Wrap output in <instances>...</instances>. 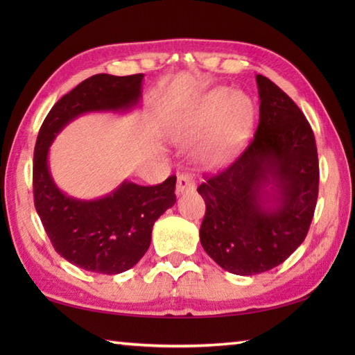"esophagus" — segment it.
I'll return each mask as SVG.
<instances>
[{
	"label": "esophagus",
	"mask_w": 355,
	"mask_h": 355,
	"mask_svg": "<svg viewBox=\"0 0 355 355\" xmlns=\"http://www.w3.org/2000/svg\"><path fill=\"white\" fill-rule=\"evenodd\" d=\"M193 189H195V182L191 175H187V173H182V175H178L177 184H175L177 197L183 195L184 192H191Z\"/></svg>",
	"instance_id": "esophagus-1"
}]
</instances>
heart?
Listing matches in <instances>:
<instances>
[{
    "label": "heart",
    "instance_id": "obj_1",
    "mask_svg": "<svg viewBox=\"0 0 355 355\" xmlns=\"http://www.w3.org/2000/svg\"><path fill=\"white\" fill-rule=\"evenodd\" d=\"M253 105L244 94L229 88H215L202 94L187 114L172 123L169 137L180 145H189L209 132L198 157L209 169H221L235 160L252 132Z\"/></svg>",
    "mask_w": 355,
    "mask_h": 355
}]
</instances>
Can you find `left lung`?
<instances>
[{"instance_id":"obj_1","label":"left lung","mask_w":355,"mask_h":355,"mask_svg":"<svg viewBox=\"0 0 355 355\" xmlns=\"http://www.w3.org/2000/svg\"><path fill=\"white\" fill-rule=\"evenodd\" d=\"M259 125L224 172L198 187L206 201L200 241L233 275L282 263L304 243L319 193L314 134L304 112L270 79L256 74Z\"/></svg>"}]
</instances>
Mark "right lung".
Here are the masks:
<instances>
[{
    "mask_svg": "<svg viewBox=\"0 0 355 355\" xmlns=\"http://www.w3.org/2000/svg\"><path fill=\"white\" fill-rule=\"evenodd\" d=\"M143 74H94L59 99L37 134L33 155L35 207L55 250L87 271L119 275L146 253L154 223L175 205L177 177L140 186L125 180L111 193L80 200L59 189L49 153L64 128L87 112H126L141 102Z\"/></svg>",
    "mask_w": 355,
    "mask_h": 355,
    "instance_id": "right-lung-1",
    "label": "right lung"
}]
</instances>
